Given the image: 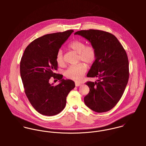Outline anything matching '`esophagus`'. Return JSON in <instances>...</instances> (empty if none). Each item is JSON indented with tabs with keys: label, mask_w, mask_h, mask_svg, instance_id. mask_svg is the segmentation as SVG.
Returning <instances> with one entry per match:
<instances>
[{
	"label": "esophagus",
	"mask_w": 146,
	"mask_h": 146,
	"mask_svg": "<svg viewBox=\"0 0 146 146\" xmlns=\"http://www.w3.org/2000/svg\"><path fill=\"white\" fill-rule=\"evenodd\" d=\"M81 85V84L79 83H77V82H75V86H79Z\"/></svg>",
	"instance_id": "1"
}]
</instances>
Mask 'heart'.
<instances>
[{
  "label": "heart",
  "mask_w": 146,
  "mask_h": 146,
  "mask_svg": "<svg viewBox=\"0 0 146 146\" xmlns=\"http://www.w3.org/2000/svg\"><path fill=\"white\" fill-rule=\"evenodd\" d=\"M68 48L78 54V61H84L89 65L93 64L97 58V50L92 44L86 45L85 42L80 40H74L69 43ZM56 62L58 65L63 66L65 61L63 52L59 50L56 57ZM87 65L85 63H80L75 66H70L65 71V76L71 80H80L87 71Z\"/></svg>",
  "instance_id": "obj_1"
}]
</instances>
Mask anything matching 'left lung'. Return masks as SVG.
<instances>
[{
	"label": "left lung",
	"mask_w": 146,
	"mask_h": 146,
	"mask_svg": "<svg viewBox=\"0 0 146 146\" xmlns=\"http://www.w3.org/2000/svg\"><path fill=\"white\" fill-rule=\"evenodd\" d=\"M88 39L97 50V58L86 76L97 78V82H87L89 93L85 104L97 112L108 111L121 99L129 78V61L121 44L113 34L89 29L76 32Z\"/></svg>",
	"instance_id": "1"
}]
</instances>
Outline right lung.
Wrapping results in <instances>:
<instances>
[{"mask_svg": "<svg viewBox=\"0 0 146 146\" xmlns=\"http://www.w3.org/2000/svg\"><path fill=\"white\" fill-rule=\"evenodd\" d=\"M73 31L69 30L38 38L29 44L22 56L20 74L25 93L32 106L43 115L61 112L68 94L75 86L74 81L62 79V75L55 72L58 70L56 54ZM51 77L62 82L54 86L50 84Z\"/></svg>", "mask_w": 146, "mask_h": 146, "instance_id": "right-lung-1", "label": "right lung"}]
</instances>
